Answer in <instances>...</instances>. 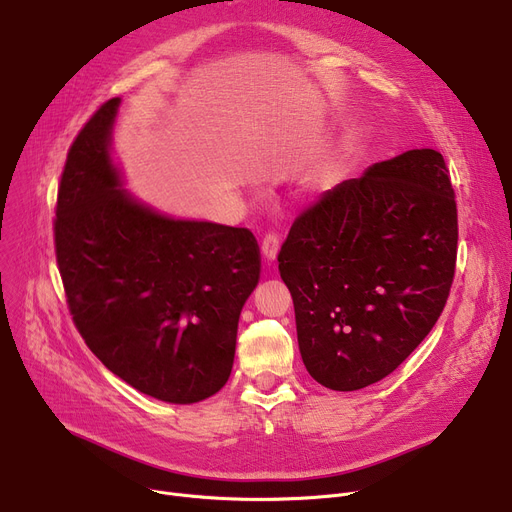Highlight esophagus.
Listing matches in <instances>:
<instances>
[{"instance_id":"obj_1","label":"esophagus","mask_w":512,"mask_h":512,"mask_svg":"<svg viewBox=\"0 0 512 512\" xmlns=\"http://www.w3.org/2000/svg\"><path fill=\"white\" fill-rule=\"evenodd\" d=\"M278 251H280V238L276 234H265V238L261 242V255H263V259L267 263L276 261Z\"/></svg>"}]
</instances>
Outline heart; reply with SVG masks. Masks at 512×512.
Here are the masks:
<instances>
[{
	"label": "heart",
	"instance_id": "obj_1",
	"mask_svg": "<svg viewBox=\"0 0 512 512\" xmlns=\"http://www.w3.org/2000/svg\"><path fill=\"white\" fill-rule=\"evenodd\" d=\"M344 170V159L340 155H332L326 157L321 164H317L305 178V188L313 193H321L328 191L330 186H334L338 182V178L342 176Z\"/></svg>",
	"mask_w": 512,
	"mask_h": 512
}]
</instances>
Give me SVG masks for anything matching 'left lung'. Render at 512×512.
<instances>
[{
	"mask_svg": "<svg viewBox=\"0 0 512 512\" xmlns=\"http://www.w3.org/2000/svg\"><path fill=\"white\" fill-rule=\"evenodd\" d=\"M442 153L411 149L336 184L278 255L311 378L338 392L384 380L436 326L456 263Z\"/></svg>",
	"mask_w": 512,
	"mask_h": 512,
	"instance_id": "8db88e82",
	"label": "left lung"
}]
</instances>
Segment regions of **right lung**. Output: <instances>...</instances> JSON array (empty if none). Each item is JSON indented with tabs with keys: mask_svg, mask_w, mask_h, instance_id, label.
Returning a JSON list of instances; mask_svg holds the SVG:
<instances>
[{
	"mask_svg": "<svg viewBox=\"0 0 512 512\" xmlns=\"http://www.w3.org/2000/svg\"><path fill=\"white\" fill-rule=\"evenodd\" d=\"M120 103H103L68 151L53 228L60 274L107 369L151 398L193 405L230 378L259 247L247 228L178 220L126 191L112 157Z\"/></svg>",
	"mask_w": 512,
	"mask_h": 512,
	"instance_id": "right-lung-1",
	"label": "right lung"
}]
</instances>
